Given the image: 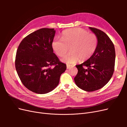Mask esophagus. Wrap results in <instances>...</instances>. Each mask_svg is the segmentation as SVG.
<instances>
[{"instance_id": "obj_1", "label": "esophagus", "mask_w": 127, "mask_h": 127, "mask_svg": "<svg viewBox=\"0 0 127 127\" xmlns=\"http://www.w3.org/2000/svg\"><path fill=\"white\" fill-rule=\"evenodd\" d=\"M71 66H70V65L69 64H67V69H70L71 68Z\"/></svg>"}]
</instances>
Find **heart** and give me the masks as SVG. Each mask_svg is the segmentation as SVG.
<instances>
[{
	"label": "heart",
	"mask_w": 127,
	"mask_h": 127,
	"mask_svg": "<svg viewBox=\"0 0 127 127\" xmlns=\"http://www.w3.org/2000/svg\"><path fill=\"white\" fill-rule=\"evenodd\" d=\"M97 37L94 33H88L80 28L65 30L61 39H55L52 47L56 54L63 57L70 48V52L64 56L62 61L68 64H74L79 59L85 61L92 57L97 45Z\"/></svg>",
	"instance_id": "obj_1"
}]
</instances>
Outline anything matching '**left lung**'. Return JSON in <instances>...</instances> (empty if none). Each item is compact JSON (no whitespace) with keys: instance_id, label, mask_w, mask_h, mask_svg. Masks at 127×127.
<instances>
[{"instance_id":"8db88e82","label":"left lung","mask_w":127,"mask_h":127,"mask_svg":"<svg viewBox=\"0 0 127 127\" xmlns=\"http://www.w3.org/2000/svg\"><path fill=\"white\" fill-rule=\"evenodd\" d=\"M89 29L97 37V48L90 58L76 65L78 73L74 80L80 89L92 92L104 86L112 77L116 52L113 42L106 34L97 29Z\"/></svg>"}]
</instances>
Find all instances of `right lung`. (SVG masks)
Segmentation results:
<instances>
[{"label":"right lung","mask_w":127,"mask_h":127,"mask_svg":"<svg viewBox=\"0 0 127 127\" xmlns=\"http://www.w3.org/2000/svg\"><path fill=\"white\" fill-rule=\"evenodd\" d=\"M56 30L43 28L30 34L19 45L15 67L23 84L30 91L43 94L58 85L66 64L53 53L52 43ZM55 66L53 68L51 66Z\"/></svg>","instance_id":"add662e5"}]
</instances>
